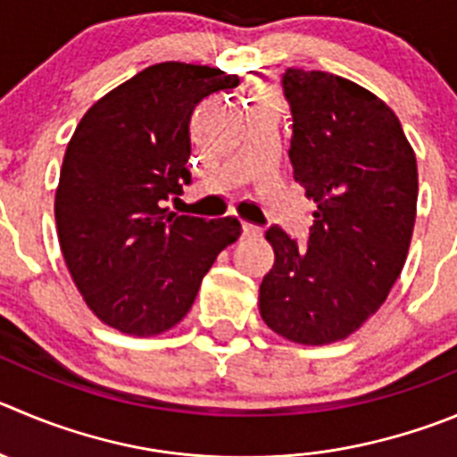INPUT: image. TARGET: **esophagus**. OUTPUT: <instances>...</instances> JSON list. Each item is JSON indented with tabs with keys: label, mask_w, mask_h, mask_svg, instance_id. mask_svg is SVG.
<instances>
[{
	"label": "esophagus",
	"mask_w": 457,
	"mask_h": 457,
	"mask_svg": "<svg viewBox=\"0 0 457 457\" xmlns=\"http://www.w3.org/2000/svg\"><path fill=\"white\" fill-rule=\"evenodd\" d=\"M243 237L245 238H254V237H262V228L253 223H243Z\"/></svg>",
	"instance_id": "1"
}]
</instances>
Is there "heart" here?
I'll use <instances>...</instances> for the list:
<instances>
[{"mask_svg": "<svg viewBox=\"0 0 457 457\" xmlns=\"http://www.w3.org/2000/svg\"><path fill=\"white\" fill-rule=\"evenodd\" d=\"M268 96H272L270 89H268V87H254L253 94H250V104H253V101H259V99H268Z\"/></svg>", "mask_w": 457, "mask_h": 457, "instance_id": "obj_1", "label": "heart"}]
</instances>
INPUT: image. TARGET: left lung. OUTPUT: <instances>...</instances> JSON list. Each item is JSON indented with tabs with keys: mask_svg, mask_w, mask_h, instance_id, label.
Wrapping results in <instances>:
<instances>
[{
	"mask_svg": "<svg viewBox=\"0 0 457 457\" xmlns=\"http://www.w3.org/2000/svg\"><path fill=\"white\" fill-rule=\"evenodd\" d=\"M293 178L315 203L309 245L266 229L275 263L259 313L281 338L331 345L363 327L402 275L417 216V160L377 94L329 71L288 70Z\"/></svg>",
	"mask_w": 457,
	"mask_h": 457,
	"instance_id": "8db88e82",
	"label": "left lung"
}]
</instances>
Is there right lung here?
Masks as SVG:
<instances>
[{
    "instance_id": "1",
    "label": "right lung",
    "mask_w": 457,
    "mask_h": 457,
    "mask_svg": "<svg viewBox=\"0 0 457 457\" xmlns=\"http://www.w3.org/2000/svg\"><path fill=\"white\" fill-rule=\"evenodd\" d=\"M237 74L160 62L101 96L76 126L55 189V228L76 288L104 325L160 336L189 313L203 277L241 237L232 216H178L191 180V112Z\"/></svg>"
}]
</instances>
